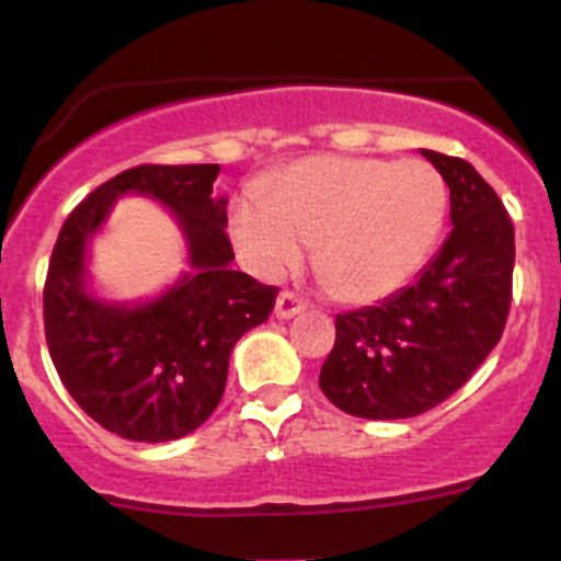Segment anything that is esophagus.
I'll return each instance as SVG.
<instances>
[{"instance_id":"34e87169","label":"esophagus","mask_w":561,"mask_h":561,"mask_svg":"<svg viewBox=\"0 0 561 561\" xmlns=\"http://www.w3.org/2000/svg\"><path fill=\"white\" fill-rule=\"evenodd\" d=\"M304 309H307V304H304L301 298L293 296V293H279L274 304V317L276 320H290V317L301 314Z\"/></svg>"}]
</instances>
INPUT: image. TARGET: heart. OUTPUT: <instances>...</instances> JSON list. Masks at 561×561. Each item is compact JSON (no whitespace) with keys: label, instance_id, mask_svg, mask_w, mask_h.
Returning <instances> with one entry per match:
<instances>
[{"label":"heart","instance_id":"b5f03b06","mask_svg":"<svg viewBox=\"0 0 561 561\" xmlns=\"http://www.w3.org/2000/svg\"><path fill=\"white\" fill-rule=\"evenodd\" d=\"M448 190L423 160L307 157L244 192L230 239L260 279H279L314 244V271L342 301L369 304L404 287L443 233Z\"/></svg>","mask_w":561,"mask_h":561}]
</instances>
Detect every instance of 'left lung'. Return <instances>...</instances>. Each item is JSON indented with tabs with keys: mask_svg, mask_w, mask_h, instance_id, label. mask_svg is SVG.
I'll return each instance as SVG.
<instances>
[{
	"mask_svg": "<svg viewBox=\"0 0 561 561\" xmlns=\"http://www.w3.org/2000/svg\"><path fill=\"white\" fill-rule=\"evenodd\" d=\"M450 190V236L377 307L336 317L320 388L339 410L399 421L456 393L496 347L511 309L516 236L505 206L469 162L421 149Z\"/></svg>",
	"mask_w": 561,
	"mask_h": 561,
	"instance_id": "left-lung-1",
	"label": "left lung"
}]
</instances>
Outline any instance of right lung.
<instances>
[{
    "label": "right lung",
    "instance_id": "obj_1",
    "mask_svg": "<svg viewBox=\"0 0 561 561\" xmlns=\"http://www.w3.org/2000/svg\"><path fill=\"white\" fill-rule=\"evenodd\" d=\"M219 165H138L113 175L61 225L43 293L45 342L61 382L89 417L133 443L186 437L217 410L236 342L268 320L276 287L230 268L228 197ZM127 194L167 206L187 271L135 302L100 297L91 239Z\"/></svg>",
    "mask_w": 561,
    "mask_h": 561
}]
</instances>
